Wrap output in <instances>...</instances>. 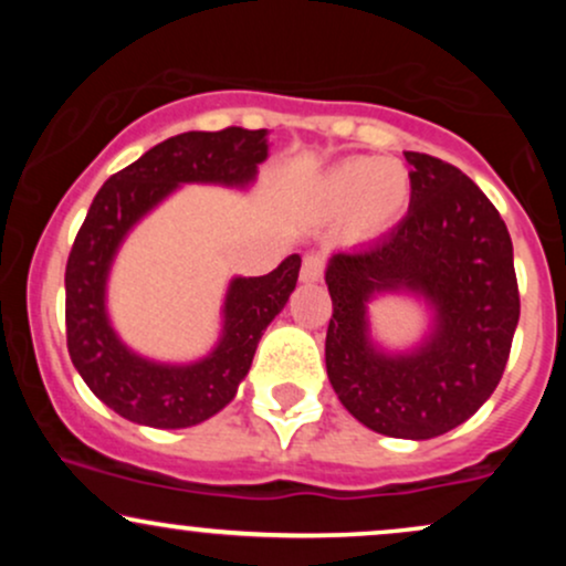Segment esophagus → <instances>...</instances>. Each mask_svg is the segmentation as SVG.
<instances>
[{"label":"esophagus","mask_w":566,"mask_h":566,"mask_svg":"<svg viewBox=\"0 0 566 566\" xmlns=\"http://www.w3.org/2000/svg\"><path fill=\"white\" fill-rule=\"evenodd\" d=\"M322 258L319 255H305L303 265H301V282L305 284H314L322 279Z\"/></svg>","instance_id":"1"}]
</instances>
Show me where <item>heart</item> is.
Instances as JSON below:
<instances>
[{
  "mask_svg": "<svg viewBox=\"0 0 566 566\" xmlns=\"http://www.w3.org/2000/svg\"><path fill=\"white\" fill-rule=\"evenodd\" d=\"M324 201L333 212H350V233L375 239L386 233L409 201V175L391 159H350L324 178Z\"/></svg>",
  "mask_w": 566,
  "mask_h": 566,
  "instance_id": "obj_1",
  "label": "heart"
}]
</instances>
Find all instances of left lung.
I'll use <instances>...</instances> for the list:
<instances>
[{
    "mask_svg": "<svg viewBox=\"0 0 566 566\" xmlns=\"http://www.w3.org/2000/svg\"><path fill=\"white\" fill-rule=\"evenodd\" d=\"M407 218L388 237L327 258L324 359L340 405L382 437L423 441L471 418L503 378L518 324L513 244L500 212L458 167L405 151ZM405 296L424 311L407 347L371 329L368 305Z\"/></svg>",
    "mask_w": 566,
    "mask_h": 566,
    "instance_id": "obj_1",
    "label": "left lung"
}]
</instances>
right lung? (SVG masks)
Returning <instances> with one entry per match:
<instances>
[{
	"label": "right lung",
	"mask_w": 566,
	"mask_h": 566,
	"mask_svg": "<svg viewBox=\"0 0 566 566\" xmlns=\"http://www.w3.org/2000/svg\"><path fill=\"white\" fill-rule=\"evenodd\" d=\"M269 151V129L184 133L112 175L95 193L66 265L69 354L90 391L129 423L175 431L205 423L229 405L265 327L295 290L301 255L284 258L265 276H231L212 348L191 361H167L127 346L112 322L108 282L122 244L178 188L247 191Z\"/></svg>",
	"instance_id": "add662e5"
}]
</instances>
